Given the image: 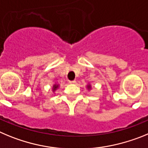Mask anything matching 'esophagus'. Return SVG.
Segmentation results:
<instances>
[{
  "mask_svg": "<svg viewBox=\"0 0 148 148\" xmlns=\"http://www.w3.org/2000/svg\"><path fill=\"white\" fill-rule=\"evenodd\" d=\"M69 82L70 84H74L76 82V80H69Z\"/></svg>",
  "mask_w": 148,
  "mask_h": 148,
  "instance_id": "esophagus-1",
  "label": "esophagus"
}]
</instances>
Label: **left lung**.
<instances>
[{
    "label": "left lung",
    "mask_w": 148,
    "mask_h": 148,
    "mask_svg": "<svg viewBox=\"0 0 148 148\" xmlns=\"http://www.w3.org/2000/svg\"><path fill=\"white\" fill-rule=\"evenodd\" d=\"M88 88H90V86H88Z\"/></svg>",
    "instance_id": "8db88e82"
}]
</instances>
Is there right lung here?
I'll use <instances>...</instances> for the list:
<instances>
[{
  "label": "right lung",
  "instance_id": "obj_1",
  "mask_svg": "<svg viewBox=\"0 0 148 148\" xmlns=\"http://www.w3.org/2000/svg\"><path fill=\"white\" fill-rule=\"evenodd\" d=\"M58 88V85H54V86H53V90H55Z\"/></svg>",
  "mask_w": 148,
  "mask_h": 148
}]
</instances>
